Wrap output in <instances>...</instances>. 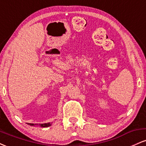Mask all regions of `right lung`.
I'll return each mask as SVG.
<instances>
[{"mask_svg":"<svg viewBox=\"0 0 146 146\" xmlns=\"http://www.w3.org/2000/svg\"><path fill=\"white\" fill-rule=\"evenodd\" d=\"M27 124H29L30 125H40V127H43V128H44V127H48V126H51L52 123L51 122H49V123H39V124H38V123H36V124H34V123H28Z\"/></svg>","mask_w":146,"mask_h":146,"instance_id":"obj_1","label":"right lung"}]
</instances>
